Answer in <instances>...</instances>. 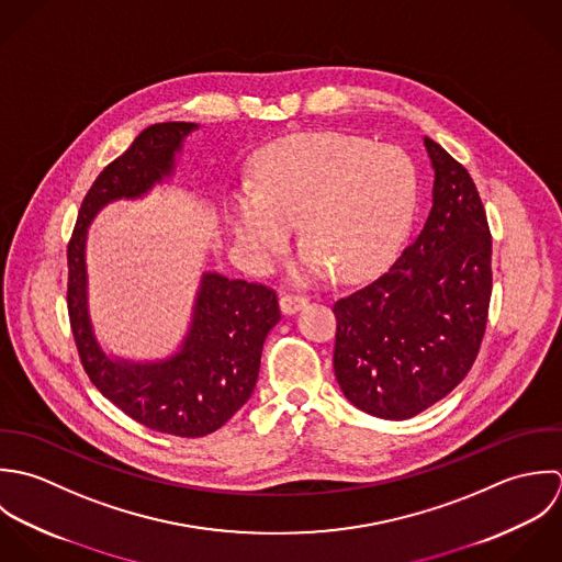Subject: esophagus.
Here are the masks:
<instances>
[{
	"label": "esophagus",
	"instance_id": "esophagus-1",
	"mask_svg": "<svg viewBox=\"0 0 562 562\" xmlns=\"http://www.w3.org/2000/svg\"><path fill=\"white\" fill-rule=\"evenodd\" d=\"M308 304V300L304 295H282L280 297V311L284 315H295L297 311H302Z\"/></svg>",
	"mask_w": 562,
	"mask_h": 562
}]
</instances>
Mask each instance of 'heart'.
I'll return each instance as SVG.
<instances>
[{"label":"heart","instance_id":"obj_1","mask_svg":"<svg viewBox=\"0 0 562 562\" xmlns=\"http://www.w3.org/2000/svg\"><path fill=\"white\" fill-rule=\"evenodd\" d=\"M417 204V171L397 149L337 132L273 145L258 182L229 195V229L247 265L267 271L297 220L304 245L289 267L295 284L333 269L351 280L382 267L402 245Z\"/></svg>","mask_w":562,"mask_h":562}]
</instances>
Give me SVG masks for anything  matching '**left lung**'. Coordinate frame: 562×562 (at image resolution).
<instances>
[{"label":"left lung","mask_w":562,"mask_h":562,"mask_svg":"<svg viewBox=\"0 0 562 562\" xmlns=\"http://www.w3.org/2000/svg\"><path fill=\"white\" fill-rule=\"evenodd\" d=\"M432 209L404 254L338 300L335 375L342 395L380 419H411L469 373L491 302V232L467 169L424 136Z\"/></svg>","instance_id":"obj_1"}]
</instances>
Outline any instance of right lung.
Here are the masks:
<instances>
[{"label":"right lung","mask_w":562,"mask_h":562,"mask_svg":"<svg viewBox=\"0 0 562 562\" xmlns=\"http://www.w3.org/2000/svg\"><path fill=\"white\" fill-rule=\"evenodd\" d=\"M198 123L167 121L145 127L87 193L67 249L69 317L91 382L134 422L173 437H206L251 397L265 338L280 322L271 289L204 271L191 322L178 347L162 358L134 360L109 351L95 333L89 300V227L119 200H143L169 184Z\"/></svg>","instance_id":"obj_1"}]
</instances>
